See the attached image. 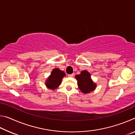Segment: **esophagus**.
I'll return each instance as SVG.
<instances>
[{
	"label": "esophagus",
	"instance_id": "obj_1",
	"mask_svg": "<svg viewBox=\"0 0 135 135\" xmlns=\"http://www.w3.org/2000/svg\"><path fill=\"white\" fill-rule=\"evenodd\" d=\"M73 76H74V74H68V77H73Z\"/></svg>",
	"mask_w": 135,
	"mask_h": 135
}]
</instances>
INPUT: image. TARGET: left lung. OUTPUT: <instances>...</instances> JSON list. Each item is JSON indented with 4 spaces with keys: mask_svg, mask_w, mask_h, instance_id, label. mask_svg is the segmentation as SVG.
<instances>
[{
    "mask_svg": "<svg viewBox=\"0 0 135 135\" xmlns=\"http://www.w3.org/2000/svg\"><path fill=\"white\" fill-rule=\"evenodd\" d=\"M77 85L82 93L86 94L94 90L97 88V84L91 79L90 74L87 70L81 71L80 74L76 75Z\"/></svg>",
    "mask_w": 135,
    "mask_h": 135,
    "instance_id": "left-lung-1",
    "label": "left lung"
}]
</instances>
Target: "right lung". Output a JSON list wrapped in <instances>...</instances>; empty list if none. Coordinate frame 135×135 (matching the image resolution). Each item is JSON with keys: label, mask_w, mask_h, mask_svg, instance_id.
Instances as JSON below:
<instances>
[{"label": "right lung", "mask_w": 135, "mask_h": 135, "mask_svg": "<svg viewBox=\"0 0 135 135\" xmlns=\"http://www.w3.org/2000/svg\"><path fill=\"white\" fill-rule=\"evenodd\" d=\"M65 73L58 68L52 70L51 74L47 77L45 81V85L49 89L54 90L58 88L61 83Z\"/></svg>", "instance_id": "obj_1"}]
</instances>
